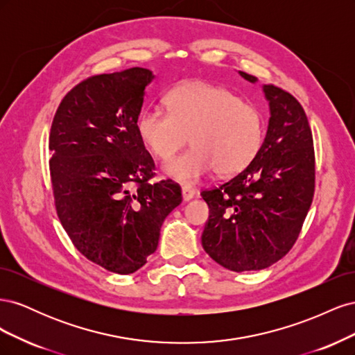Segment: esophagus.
Returning <instances> with one entry per match:
<instances>
[{
  "label": "esophagus",
  "instance_id": "1",
  "mask_svg": "<svg viewBox=\"0 0 355 355\" xmlns=\"http://www.w3.org/2000/svg\"><path fill=\"white\" fill-rule=\"evenodd\" d=\"M196 197V189L191 187H182V198L184 201H189Z\"/></svg>",
  "mask_w": 355,
  "mask_h": 355
}]
</instances>
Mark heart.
Listing matches in <instances>:
<instances>
[{
	"label": "heart",
	"instance_id": "heart-1",
	"mask_svg": "<svg viewBox=\"0 0 355 355\" xmlns=\"http://www.w3.org/2000/svg\"><path fill=\"white\" fill-rule=\"evenodd\" d=\"M167 111L146 108L136 130L159 159H168L188 142L189 151L163 167L180 184H194L214 168L218 176L241 171L259 151L263 118L237 94L204 81L180 84L166 96Z\"/></svg>",
	"mask_w": 355,
	"mask_h": 355
}]
</instances>
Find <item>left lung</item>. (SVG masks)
<instances>
[{"label":"left lung","instance_id":"obj_1","mask_svg":"<svg viewBox=\"0 0 355 355\" xmlns=\"http://www.w3.org/2000/svg\"><path fill=\"white\" fill-rule=\"evenodd\" d=\"M262 89L271 116L259 151L228 182L201 192L209 206L202 249L235 272L263 270L286 256L314 197L315 157L305 111L275 85Z\"/></svg>","mask_w":355,"mask_h":355}]
</instances>
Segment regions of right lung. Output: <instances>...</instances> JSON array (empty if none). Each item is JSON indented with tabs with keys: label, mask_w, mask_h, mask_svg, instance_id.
Wrapping results in <instances>:
<instances>
[{
	"label": "right lung",
	"mask_w": 355,
	"mask_h": 355,
	"mask_svg": "<svg viewBox=\"0 0 355 355\" xmlns=\"http://www.w3.org/2000/svg\"><path fill=\"white\" fill-rule=\"evenodd\" d=\"M153 80L137 67L84 80L62 99L50 130L62 227L81 254L115 274L146 263L161 225L182 202L173 182L149 184L155 164L136 130Z\"/></svg>",
	"instance_id": "add662e5"
}]
</instances>
